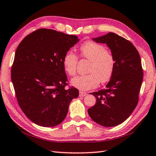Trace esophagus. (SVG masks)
<instances>
[{
	"instance_id": "obj_1",
	"label": "esophagus",
	"mask_w": 156,
	"mask_h": 156,
	"mask_svg": "<svg viewBox=\"0 0 156 156\" xmlns=\"http://www.w3.org/2000/svg\"><path fill=\"white\" fill-rule=\"evenodd\" d=\"M87 94V93L85 92H83V91H80V93H79V96L80 97H84V96H86Z\"/></svg>"
}]
</instances>
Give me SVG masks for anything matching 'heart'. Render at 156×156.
I'll return each mask as SVG.
<instances>
[{"instance_id":"1","label":"heart","mask_w":156,"mask_h":156,"mask_svg":"<svg viewBox=\"0 0 156 156\" xmlns=\"http://www.w3.org/2000/svg\"><path fill=\"white\" fill-rule=\"evenodd\" d=\"M81 57L90 61L87 75L77 76L71 80L73 87L80 90H88L98 86L100 81L105 82L111 78L115 66V59L110 51L102 44L87 41L80 48ZM78 57L71 51L63 58V66L69 76L75 75Z\"/></svg>"}]
</instances>
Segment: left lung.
I'll return each instance as SVG.
<instances>
[{
    "label": "left lung",
    "instance_id": "1",
    "mask_svg": "<svg viewBox=\"0 0 156 156\" xmlns=\"http://www.w3.org/2000/svg\"><path fill=\"white\" fill-rule=\"evenodd\" d=\"M106 44L115 59L113 74L106 88L91 93L96 103L88 109L91 119L105 127L124 122L135 110L143 81L141 61L136 48L126 39L113 32L93 38Z\"/></svg>",
    "mask_w": 156,
    "mask_h": 156
}]
</instances>
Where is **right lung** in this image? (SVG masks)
Listing matches in <instances>:
<instances>
[{
    "mask_svg": "<svg viewBox=\"0 0 156 156\" xmlns=\"http://www.w3.org/2000/svg\"><path fill=\"white\" fill-rule=\"evenodd\" d=\"M79 39L51 29L27 35L15 51L11 80L21 110L32 122L43 127L62 123L78 90L66 89L68 78L63 66L66 52Z\"/></svg>",
    "mask_w": 156,
    "mask_h": 156,
    "instance_id": "right-lung-1",
    "label": "right lung"
}]
</instances>
